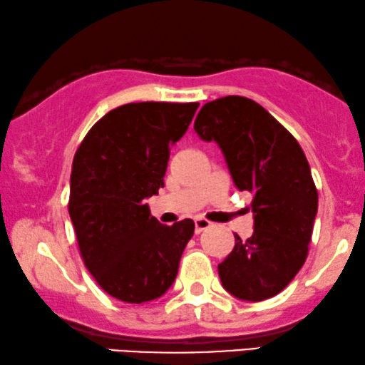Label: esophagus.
Returning a JSON list of instances; mask_svg holds the SVG:
<instances>
[{
	"mask_svg": "<svg viewBox=\"0 0 365 365\" xmlns=\"http://www.w3.org/2000/svg\"><path fill=\"white\" fill-rule=\"evenodd\" d=\"M194 222H195V235H200L202 231H205V230H207V227H210V222L207 221V219L197 217Z\"/></svg>",
	"mask_w": 365,
	"mask_h": 365,
	"instance_id": "34e87169",
	"label": "esophagus"
}]
</instances>
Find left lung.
Returning a JSON list of instances; mask_svg holds the SVG:
<instances>
[{
    "mask_svg": "<svg viewBox=\"0 0 365 365\" xmlns=\"http://www.w3.org/2000/svg\"><path fill=\"white\" fill-rule=\"evenodd\" d=\"M194 129L221 149L235 187L253 195V235H235V248L217 265L222 287L241 301L274 297L308 255L318 212L308 160L292 134L245 96L205 103Z\"/></svg>",
    "mask_w": 365,
    "mask_h": 365,
    "instance_id": "1",
    "label": "left lung"
}]
</instances>
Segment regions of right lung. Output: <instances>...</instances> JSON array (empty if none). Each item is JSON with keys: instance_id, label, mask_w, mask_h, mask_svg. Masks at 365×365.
<instances>
[{"instance_id": "right-lung-1", "label": "right lung", "mask_w": 365, "mask_h": 365, "mask_svg": "<svg viewBox=\"0 0 365 365\" xmlns=\"http://www.w3.org/2000/svg\"><path fill=\"white\" fill-rule=\"evenodd\" d=\"M199 103L140 102L91 127L73 160L69 216L86 269L105 292L140 304L171 287L194 221L163 226L146 199L163 187L170 148Z\"/></svg>"}]
</instances>
